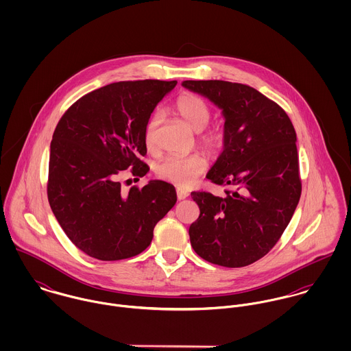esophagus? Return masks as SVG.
<instances>
[{
  "label": "esophagus",
  "instance_id": "1",
  "mask_svg": "<svg viewBox=\"0 0 351 351\" xmlns=\"http://www.w3.org/2000/svg\"><path fill=\"white\" fill-rule=\"evenodd\" d=\"M189 196V192L188 191H184V189H177V197H178V200H185L186 197Z\"/></svg>",
  "mask_w": 351,
  "mask_h": 351
}]
</instances>
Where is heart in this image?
<instances>
[{
  "instance_id": "obj_1",
  "label": "heart",
  "mask_w": 351,
  "mask_h": 351,
  "mask_svg": "<svg viewBox=\"0 0 351 351\" xmlns=\"http://www.w3.org/2000/svg\"><path fill=\"white\" fill-rule=\"evenodd\" d=\"M174 108L177 113L184 119V121L199 134L201 145L206 149H216L223 143V132L217 128L202 131L209 120L210 110L206 102L196 95H184L176 101ZM160 123V114L154 113L145 127V145L147 150L154 151L156 147L155 134ZM206 169V160L200 154L191 155H167L156 166V174L177 186H189Z\"/></svg>"
}]
</instances>
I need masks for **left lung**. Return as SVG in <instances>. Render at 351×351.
<instances>
[{
    "mask_svg": "<svg viewBox=\"0 0 351 351\" xmlns=\"http://www.w3.org/2000/svg\"><path fill=\"white\" fill-rule=\"evenodd\" d=\"M182 86L223 109L224 150L206 178L224 197L192 192L200 208L191 224L202 259L243 267L265 256L288 227L301 195L296 131L287 112L249 85L184 81Z\"/></svg>",
    "mask_w": 351,
    "mask_h": 351,
    "instance_id": "obj_1",
    "label": "left lung"
}]
</instances>
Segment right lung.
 <instances>
[{
    "label": "right lung",
    "mask_w": 351,
    "mask_h": 351,
    "mask_svg": "<svg viewBox=\"0 0 351 351\" xmlns=\"http://www.w3.org/2000/svg\"><path fill=\"white\" fill-rule=\"evenodd\" d=\"M177 81H123L75 101L60 117L50 147L47 196L67 238L89 256L119 261L146 250L155 224L177 201L154 180L121 192L124 170L139 181L150 167L145 127Z\"/></svg>",
    "instance_id": "1"
}]
</instances>
